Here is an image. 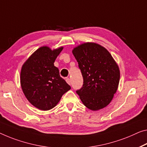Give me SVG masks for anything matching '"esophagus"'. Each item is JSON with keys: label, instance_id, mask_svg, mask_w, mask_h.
<instances>
[{"label": "esophagus", "instance_id": "34e87169", "mask_svg": "<svg viewBox=\"0 0 147 147\" xmlns=\"http://www.w3.org/2000/svg\"><path fill=\"white\" fill-rule=\"evenodd\" d=\"M66 82L68 83L69 85H71V80L69 78H67L66 80Z\"/></svg>", "mask_w": 147, "mask_h": 147}]
</instances>
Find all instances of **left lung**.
Segmentation results:
<instances>
[{
	"label": "left lung",
	"instance_id": "1",
	"mask_svg": "<svg viewBox=\"0 0 147 147\" xmlns=\"http://www.w3.org/2000/svg\"><path fill=\"white\" fill-rule=\"evenodd\" d=\"M78 62L83 84L76 92L85 107L98 110L111 102L118 89L120 74L118 64L105 47L85 42L72 51Z\"/></svg>",
	"mask_w": 147,
	"mask_h": 147
}]
</instances>
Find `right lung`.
Returning a JSON list of instances; mask_svg holds the SVG:
<instances>
[{
	"label": "right lung",
	"instance_id": "obj_1",
	"mask_svg": "<svg viewBox=\"0 0 147 147\" xmlns=\"http://www.w3.org/2000/svg\"><path fill=\"white\" fill-rule=\"evenodd\" d=\"M62 49L60 47L52 51L48 47H40L22 66L20 74L22 91L29 102L39 110L52 109L71 89L54 65Z\"/></svg>",
	"mask_w": 147,
	"mask_h": 147
}]
</instances>
